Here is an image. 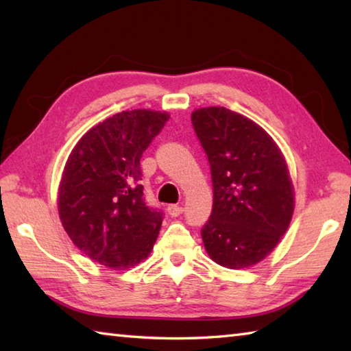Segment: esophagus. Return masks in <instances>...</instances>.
Returning <instances> with one entry per match:
<instances>
[{"label":"esophagus","instance_id":"1","mask_svg":"<svg viewBox=\"0 0 351 351\" xmlns=\"http://www.w3.org/2000/svg\"><path fill=\"white\" fill-rule=\"evenodd\" d=\"M184 211V208L181 205H169L167 206V213L171 217H178V215H181Z\"/></svg>","mask_w":351,"mask_h":351}]
</instances>
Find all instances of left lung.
<instances>
[{
  "mask_svg": "<svg viewBox=\"0 0 351 351\" xmlns=\"http://www.w3.org/2000/svg\"><path fill=\"white\" fill-rule=\"evenodd\" d=\"M191 123L211 167L213 213L202 228L208 255L221 267L258 264L287 232L294 191L274 140L225 107L199 108Z\"/></svg>",
  "mask_w": 351,
  "mask_h": 351,
  "instance_id": "obj_1",
  "label": "left lung"
}]
</instances>
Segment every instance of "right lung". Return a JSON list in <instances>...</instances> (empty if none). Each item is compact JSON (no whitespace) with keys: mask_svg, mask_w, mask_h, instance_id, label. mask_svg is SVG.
<instances>
[{"mask_svg":"<svg viewBox=\"0 0 351 351\" xmlns=\"http://www.w3.org/2000/svg\"><path fill=\"white\" fill-rule=\"evenodd\" d=\"M164 111H122L72 149L58 187V214L72 243L113 270L149 256L162 213L146 205L140 158L169 121Z\"/></svg>","mask_w":351,"mask_h":351,"instance_id":"add662e5","label":"right lung"}]
</instances>
